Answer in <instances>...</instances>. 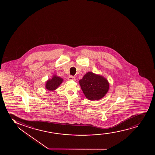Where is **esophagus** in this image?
I'll use <instances>...</instances> for the list:
<instances>
[{"instance_id":"34e87169","label":"esophagus","mask_w":155,"mask_h":155,"mask_svg":"<svg viewBox=\"0 0 155 155\" xmlns=\"http://www.w3.org/2000/svg\"><path fill=\"white\" fill-rule=\"evenodd\" d=\"M68 80H71V81H75V78L74 77H73V76H69V78H68Z\"/></svg>"}]
</instances>
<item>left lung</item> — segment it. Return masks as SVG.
Masks as SVG:
<instances>
[{
    "instance_id": "1",
    "label": "left lung",
    "mask_w": 155,
    "mask_h": 155,
    "mask_svg": "<svg viewBox=\"0 0 155 155\" xmlns=\"http://www.w3.org/2000/svg\"><path fill=\"white\" fill-rule=\"evenodd\" d=\"M86 97L91 100L103 98L109 91V84L106 78L89 72L79 81Z\"/></svg>"
}]
</instances>
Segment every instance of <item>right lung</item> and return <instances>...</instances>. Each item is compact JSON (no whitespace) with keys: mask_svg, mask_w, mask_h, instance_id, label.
Listing matches in <instances>:
<instances>
[{"mask_svg":"<svg viewBox=\"0 0 155 155\" xmlns=\"http://www.w3.org/2000/svg\"><path fill=\"white\" fill-rule=\"evenodd\" d=\"M63 81L62 78L54 75L51 80H49L46 82V89L48 91H54L59 86L61 85V83Z\"/></svg>","mask_w":155,"mask_h":155,"instance_id":"1","label":"right lung"}]
</instances>
